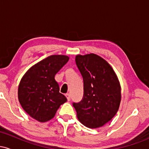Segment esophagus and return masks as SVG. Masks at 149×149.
Returning <instances> with one entry per match:
<instances>
[{"label": "esophagus", "mask_w": 149, "mask_h": 149, "mask_svg": "<svg viewBox=\"0 0 149 149\" xmlns=\"http://www.w3.org/2000/svg\"><path fill=\"white\" fill-rule=\"evenodd\" d=\"M65 96L66 97V98H67V100L68 101H70V100H71V96H70V94L69 93H66V95H65Z\"/></svg>", "instance_id": "obj_1"}]
</instances>
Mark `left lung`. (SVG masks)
<instances>
[{
	"instance_id": "1",
	"label": "left lung",
	"mask_w": 149,
	"mask_h": 149,
	"mask_svg": "<svg viewBox=\"0 0 149 149\" xmlns=\"http://www.w3.org/2000/svg\"><path fill=\"white\" fill-rule=\"evenodd\" d=\"M76 63L83 78V97L73 102L77 117L89 128L102 127L115 116L121 100L120 85L110 64L95 54L77 55Z\"/></svg>"
}]
</instances>
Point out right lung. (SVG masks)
Returning a JSON list of instances; mask_svg holds the SVG:
<instances>
[{
  "label": "right lung",
  "instance_id": "obj_1",
  "mask_svg": "<svg viewBox=\"0 0 149 149\" xmlns=\"http://www.w3.org/2000/svg\"><path fill=\"white\" fill-rule=\"evenodd\" d=\"M69 59L66 55L49 56L31 66L21 79L19 102L24 110L39 122L53 118L59 107L67 101L59 92L54 76Z\"/></svg>",
  "mask_w": 149,
  "mask_h": 149
}]
</instances>
